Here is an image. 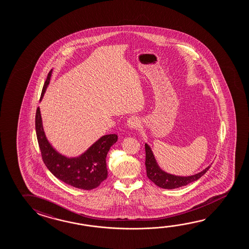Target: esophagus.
Returning a JSON list of instances; mask_svg holds the SVG:
<instances>
[{
  "mask_svg": "<svg viewBox=\"0 0 249 249\" xmlns=\"http://www.w3.org/2000/svg\"><path fill=\"white\" fill-rule=\"evenodd\" d=\"M140 120L136 116H131L126 122V125L130 129H136L140 126Z\"/></svg>",
  "mask_w": 249,
  "mask_h": 249,
  "instance_id": "obj_1",
  "label": "esophagus"
}]
</instances>
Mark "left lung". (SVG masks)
<instances>
[{
	"instance_id": "left-lung-1",
	"label": "left lung",
	"mask_w": 249,
	"mask_h": 249,
	"mask_svg": "<svg viewBox=\"0 0 249 249\" xmlns=\"http://www.w3.org/2000/svg\"><path fill=\"white\" fill-rule=\"evenodd\" d=\"M145 151H146V169H147V176L148 179H151L154 183L160 188H166V189H174V188H180L196 181L200 179L201 176L206 174L210 168V166L206 167L204 170L190 176H178L168 174L163 171L157 163L153 154L151 147L145 144Z\"/></svg>"
}]
</instances>
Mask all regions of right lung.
Here are the masks:
<instances>
[{
    "instance_id": "right-lung-1",
    "label": "right lung",
    "mask_w": 249,
    "mask_h": 249,
    "mask_svg": "<svg viewBox=\"0 0 249 249\" xmlns=\"http://www.w3.org/2000/svg\"><path fill=\"white\" fill-rule=\"evenodd\" d=\"M51 74L52 70L47 76L40 101L45 94ZM36 131L43 162L49 171L61 181L73 188L91 190L107 179V155L111 146L117 142V135H103L82 155L69 158L58 153L49 142L43 130L39 107L36 114Z\"/></svg>"
}]
</instances>
